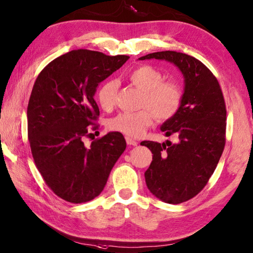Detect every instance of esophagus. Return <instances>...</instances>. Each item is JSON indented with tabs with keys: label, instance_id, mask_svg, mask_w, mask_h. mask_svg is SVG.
<instances>
[{
	"label": "esophagus",
	"instance_id": "34e87169",
	"mask_svg": "<svg viewBox=\"0 0 253 253\" xmlns=\"http://www.w3.org/2000/svg\"><path fill=\"white\" fill-rule=\"evenodd\" d=\"M126 143H127V145H131V146H136L137 145V141H135L134 138H131V137H129V136H127L126 137Z\"/></svg>",
	"mask_w": 253,
	"mask_h": 253
}]
</instances>
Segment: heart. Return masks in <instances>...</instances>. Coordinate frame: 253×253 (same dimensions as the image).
I'll list each match as a JSON object with an SVG mask.
<instances>
[{
  "label": "heart",
  "mask_w": 253,
  "mask_h": 253,
  "mask_svg": "<svg viewBox=\"0 0 253 253\" xmlns=\"http://www.w3.org/2000/svg\"><path fill=\"white\" fill-rule=\"evenodd\" d=\"M128 80L143 92L139 102L141 110L120 112L109 118L107 128L110 131L138 137L154 123V115L161 122L173 118L183 101V91L177 82L164 81V75L150 65H142L128 74ZM118 84L114 80L103 82L97 92V100L101 109L110 111L116 105Z\"/></svg>",
  "instance_id": "obj_1"
}]
</instances>
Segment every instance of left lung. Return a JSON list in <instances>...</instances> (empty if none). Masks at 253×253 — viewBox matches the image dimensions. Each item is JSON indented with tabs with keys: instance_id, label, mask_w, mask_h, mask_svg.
Instances as JSON below:
<instances>
[{
	"instance_id": "1",
	"label": "left lung",
	"mask_w": 253,
	"mask_h": 253,
	"mask_svg": "<svg viewBox=\"0 0 253 253\" xmlns=\"http://www.w3.org/2000/svg\"><path fill=\"white\" fill-rule=\"evenodd\" d=\"M151 58L175 64L186 84L179 112L161 127L167 136L177 135L179 142L141 143L153 154L145 181L162 202L180 204L198 195L217 167L226 141V106L216 76L197 58L166 50L139 59Z\"/></svg>"
}]
</instances>
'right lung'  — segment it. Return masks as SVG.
<instances>
[{
	"label": "right lung",
	"mask_w": 253,
	"mask_h": 253,
	"mask_svg": "<svg viewBox=\"0 0 253 253\" xmlns=\"http://www.w3.org/2000/svg\"><path fill=\"white\" fill-rule=\"evenodd\" d=\"M128 58L76 49L47 64L36 79L27 110L28 139L43 181L66 202L81 204L99 196L125 151V138L117 131L94 139L90 147L83 138L99 129L97 86Z\"/></svg>",
	"instance_id": "obj_1"
}]
</instances>
